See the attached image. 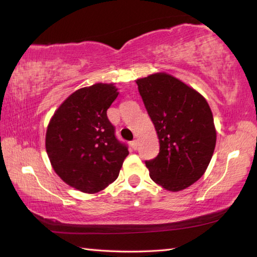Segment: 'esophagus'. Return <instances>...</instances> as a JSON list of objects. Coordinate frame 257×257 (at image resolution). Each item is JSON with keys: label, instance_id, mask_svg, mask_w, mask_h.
<instances>
[{"label": "esophagus", "instance_id": "esophagus-1", "mask_svg": "<svg viewBox=\"0 0 257 257\" xmlns=\"http://www.w3.org/2000/svg\"><path fill=\"white\" fill-rule=\"evenodd\" d=\"M130 146H132V149H133V150H137V147H138V142L136 141V139H135V141H133L132 143H130Z\"/></svg>", "mask_w": 257, "mask_h": 257}]
</instances>
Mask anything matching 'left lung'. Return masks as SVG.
I'll return each instance as SVG.
<instances>
[{"label":"left lung","mask_w":257,"mask_h":257,"mask_svg":"<svg viewBox=\"0 0 257 257\" xmlns=\"http://www.w3.org/2000/svg\"><path fill=\"white\" fill-rule=\"evenodd\" d=\"M159 137L160 152L146 161L150 177L169 191H180L205 173L216 143L210 105L184 81L158 72L136 80Z\"/></svg>","instance_id":"left-lung-1"}]
</instances>
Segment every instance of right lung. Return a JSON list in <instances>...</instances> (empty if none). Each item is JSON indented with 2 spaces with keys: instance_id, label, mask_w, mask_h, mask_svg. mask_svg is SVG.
Masks as SVG:
<instances>
[{
  "instance_id": "1",
  "label": "right lung",
  "mask_w": 257,
  "mask_h": 257,
  "mask_svg": "<svg viewBox=\"0 0 257 257\" xmlns=\"http://www.w3.org/2000/svg\"><path fill=\"white\" fill-rule=\"evenodd\" d=\"M119 92L97 82L73 92L52 116L45 147L53 170L67 185L95 194L119 176L127 146L115 138L106 111Z\"/></svg>"
}]
</instances>
